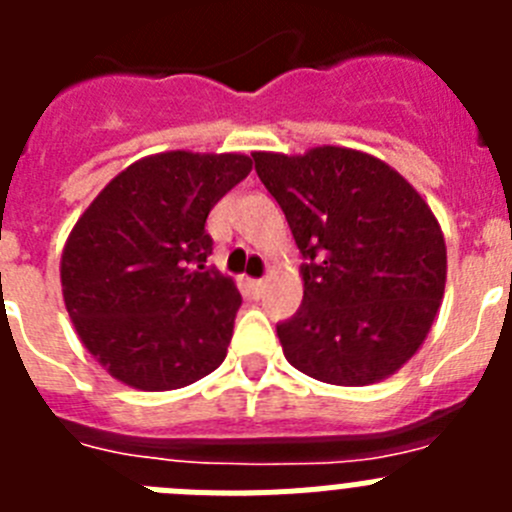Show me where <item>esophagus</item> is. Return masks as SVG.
I'll return each mask as SVG.
<instances>
[{"label": "esophagus", "instance_id": "obj_1", "mask_svg": "<svg viewBox=\"0 0 512 512\" xmlns=\"http://www.w3.org/2000/svg\"><path fill=\"white\" fill-rule=\"evenodd\" d=\"M248 287H251L253 295H261L266 287V279H248Z\"/></svg>", "mask_w": 512, "mask_h": 512}]
</instances>
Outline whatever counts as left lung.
Returning a JSON list of instances; mask_svg holds the SVG:
<instances>
[{"label": "left lung", "mask_w": 512, "mask_h": 512, "mask_svg": "<svg viewBox=\"0 0 512 512\" xmlns=\"http://www.w3.org/2000/svg\"><path fill=\"white\" fill-rule=\"evenodd\" d=\"M295 243L302 305L277 336L302 374L364 387L408 364L441 307L446 241L418 189L372 153L256 151Z\"/></svg>", "instance_id": "left-lung-1"}]
</instances>
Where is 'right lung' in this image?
Listing matches in <instances>:
<instances>
[{
    "label": "right lung",
    "mask_w": 512,
    "mask_h": 512,
    "mask_svg": "<svg viewBox=\"0 0 512 512\" xmlns=\"http://www.w3.org/2000/svg\"><path fill=\"white\" fill-rule=\"evenodd\" d=\"M251 166L243 153H153L120 171L71 228L63 302L117 382L179 390L223 364L241 292L205 266V223Z\"/></svg>",
    "instance_id": "right-lung-1"
}]
</instances>
